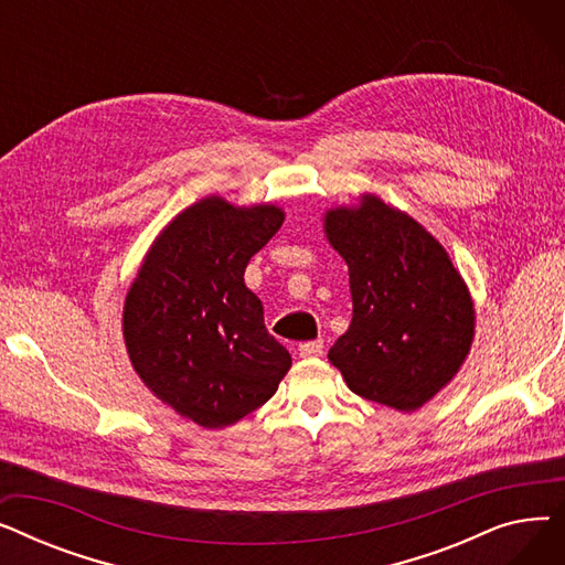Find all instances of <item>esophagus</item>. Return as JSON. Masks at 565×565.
I'll return each instance as SVG.
<instances>
[{"instance_id": "34e87169", "label": "esophagus", "mask_w": 565, "mask_h": 565, "mask_svg": "<svg viewBox=\"0 0 565 565\" xmlns=\"http://www.w3.org/2000/svg\"><path fill=\"white\" fill-rule=\"evenodd\" d=\"M322 350H324V343H322L320 339H316V341H305V343H300V348H298L300 358H305V360H309V358H320Z\"/></svg>"}]
</instances>
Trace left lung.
I'll return each instance as SVG.
<instances>
[{"instance_id": "1", "label": "left lung", "mask_w": 565, "mask_h": 565, "mask_svg": "<svg viewBox=\"0 0 565 565\" xmlns=\"http://www.w3.org/2000/svg\"><path fill=\"white\" fill-rule=\"evenodd\" d=\"M330 245L348 263L352 320L330 348L348 387L414 412L462 366L473 302L447 249L409 215L364 194L324 215Z\"/></svg>"}]
</instances>
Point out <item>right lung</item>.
I'll return each mask as SVG.
<instances>
[{"label": "right lung", "mask_w": 565, "mask_h": 565, "mask_svg": "<svg viewBox=\"0 0 565 565\" xmlns=\"http://www.w3.org/2000/svg\"><path fill=\"white\" fill-rule=\"evenodd\" d=\"M284 224L277 205H190L158 235L124 307V337L143 384L181 417L224 428L270 401L290 369L245 286L249 258Z\"/></svg>", "instance_id": "right-lung-1"}]
</instances>
